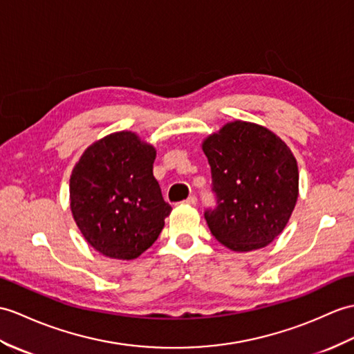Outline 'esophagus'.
I'll return each mask as SVG.
<instances>
[{
	"label": "esophagus",
	"mask_w": 354,
	"mask_h": 354,
	"mask_svg": "<svg viewBox=\"0 0 354 354\" xmlns=\"http://www.w3.org/2000/svg\"><path fill=\"white\" fill-rule=\"evenodd\" d=\"M184 202L188 203V205H196V203H197V197H196V196H190V197H188V199H185Z\"/></svg>",
	"instance_id": "1"
}]
</instances>
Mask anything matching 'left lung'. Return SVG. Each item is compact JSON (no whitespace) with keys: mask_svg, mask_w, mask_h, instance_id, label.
<instances>
[{"mask_svg":"<svg viewBox=\"0 0 354 354\" xmlns=\"http://www.w3.org/2000/svg\"><path fill=\"white\" fill-rule=\"evenodd\" d=\"M216 207L205 209L211 234L235 252L266 248L283 231L299 196L297 161L267 128L235 120L202 145Z\"/></svg>","mask_w":354,"mask_h":354,"instance_id":"obj_1","label":"left lung"}]
</instances>
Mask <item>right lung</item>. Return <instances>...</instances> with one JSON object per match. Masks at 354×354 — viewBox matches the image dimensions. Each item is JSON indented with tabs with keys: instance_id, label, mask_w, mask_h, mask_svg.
<instances>
[{
	"instance_id": "right-lung-1",
	"label": "right lung",
	"mask_w": 354,
	"mask_h": 354,
	"mask_svg": "<svg viewBox=\"0 0 354 354\" xmlns=\"http://www.w3.org/2000/svg\"><path fill=\"white\" fill-rule=\"evenodd\" d=\"M153 146L122 131L93 143L71 176V209L100 253L134 259L157 240L171 207L153 178Z\"/></svg>"
}]
</instances>
